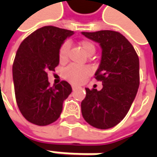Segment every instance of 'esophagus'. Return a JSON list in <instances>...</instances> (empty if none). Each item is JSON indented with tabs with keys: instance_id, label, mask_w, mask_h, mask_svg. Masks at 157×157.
Returning <instances> with one entry per match:
<instances>
[{
	"instance_id": "obj_1",
	"label": "esophagus",
	"mask_w": 157,
	"mask_h": 157,
	"mask_svg": "<svg viewBox=\"0 0 157 157\" xmlns=\"http://www.w3.org/2000/svg\"><path fill=\"white\" fill-rule=\"evenodd\" d=\"M71 88H72V90H74L75 88H77V86H75V85H71Z\"/></svg>"
}]
</instances>
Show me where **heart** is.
<instances>
[{"mask_svg":"<svg viewBox=\"0 0 157 157\" xmlns=\"http://www.w3.org/2000/svg\"><path fill=\"white\" fill-rule=\"evenodd\" d=\"M79 45L81 46L83 51L86 52L88 56L94 54V52L96 51V48H95L94 43H92L91 41H88V40H82L79 43ZM69 49V43L64 42L61 44L59 50H58V59H59L60 63H64L68 60ZM90 73H91V71L88 67L78 66V65H75V64L69 65L63 70L64 78L72 82V83H76V84H78V83L84 81Z\"/></svg>","mask_w":157,"mask_h":157,"instance_id":"1","label":"heart"}]
</instances>
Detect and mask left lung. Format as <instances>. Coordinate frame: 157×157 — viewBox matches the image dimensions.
<instances>
[{"label": "left lung", "mask_w": 157, "mask_h": 157, "mask_svg": "<svg viewBox=\"0 0 157 157\" xmlns=\"http://www.w3.org/2000/svg\"><path fill=\"white\" fill-rule=\"evenodd\" d=\"M100 44L101 61L94 78L103 88H86L81 102L85 121L96 128L107 129L119 124L129 111L140 85L139 57L123 35L113 30L82 32Z\"/></svg>", "instance_id": "1"}]
</instances>
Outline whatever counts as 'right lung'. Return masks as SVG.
<instances>
[{
  "label": "right lung",
  "instance_id": "add662e5",
  "mask_svg": "<svg viewBox=\"0 0 157 157\" xmlns=\"http://www.w3.org/2000/svg\"><path fill=\"white\" fill-rule=\"evenodd\" d=\"M72 34L71 30L44 26L27 36L16 52L13 63L15 100L23 117L35 125L56 121L63 100L72 91L64 80L51 87L47 73L58 65V50Z\"/></svg>",
  "mask_w": 157,
  "mask_h": 157
}]
</instances>
